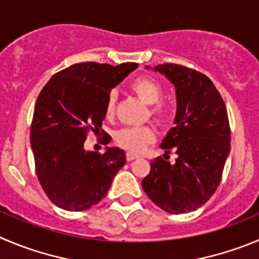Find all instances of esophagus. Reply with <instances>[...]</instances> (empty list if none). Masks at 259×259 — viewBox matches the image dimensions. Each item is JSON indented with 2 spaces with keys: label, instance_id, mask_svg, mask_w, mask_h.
Wrapping results in <instances>:
<instances>
[{
  "label": "esophagus",
  "instance_id": "obj_1",
  "mask_svg": "<svg viewBox=\"0 0 259 259\" xmlns=\"http://www.w3.org/2000/svg\"><path fill=\"white\" fill-rule=\"evenodd\" d=\"M137 158H139V156H138V154H135V153H133V152H127L126 153V161H134V159H137Z\"/></svg>",
  "mask_w": 259,
  "mask_h": 259
}]
</instances>
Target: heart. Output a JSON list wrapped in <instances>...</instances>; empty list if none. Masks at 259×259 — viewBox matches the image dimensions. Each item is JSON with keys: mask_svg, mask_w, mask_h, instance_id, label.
I'll return each instance as SVG.
<instances>
[{"mask_svg": "<svg viewBox=\"0 0 259 259\" xmlns=\"http://www.w3.org/2000/svg\"><path fill=\"white\" fill-rule=\"evenodd\" d=\"M130 91L135 94L143 103L151 106L149 115L158 122H163L166 118V110L159 105V101L163 96L162 87L151 78H138L130 84ZM116 105V93L111 92L108 94L106 103V113L108 116L113 115ZM156 132L152 126L141 127H125L118 130L115 135V141L122 148L130 152H142L148 144L154 142Z\"/></svg>", "mask_w": 259, "mask_h": 259, "instance_id": "obj_1", "label": "heart"}]
</instances>
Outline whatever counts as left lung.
Segmentation results:
<instances>
[{
    "label": "left lung",
    "instance_id": "8db88e82",
    "mask_svg": "<svg viewBox=\"0 0 259 259\" xmlns=\"http://www.w3.org/2000/svg\"><path fill=\"white\" fill-rule=\"evenodd\" d=\"M149 69V66H147ZM175 85V126L163 138V157L171 149L175 162L157 157L142 187L149 199L168 213H188L216 192L230 153V125L221 94L204 74L176 64L154 67ZM166 158V157H165Z\"/></svg>",
    "mask_w": 259,
    "mask_h": 259
}]
</instances>
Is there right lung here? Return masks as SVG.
I'll list each match as a JSON object with an SVG mask.
<instances>
[{"label": "right lung", "mask_w": 259, "mask_h": 259, "mask_svg": "<svg viewBox=\"0 0 259 259\" xmlns=\"http://www.w3.org/2000/svg\"><path fill=\"white\" fill-rule=\"evenodd\" d=\"M137 67L135 62L75 64L53 75L40 91L30 127L31 151L42 189L60 208L85 211L101 202L126 162L117 147L98 153L85 151L84 142L91 130L101 133L111 89Z\"/></svg>", "instance_id": "right-lung-1"}]
</instances>
